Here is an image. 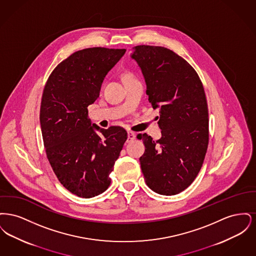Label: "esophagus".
I'll list each match as a JSON object with an SVG mask.
<instances>
[{
    "instance_id": "esophagus-1",
    "label": "esophagus",
    "mask_w": 256,
    "mask_h": 256,
    "mask_svg": "<svg viewBox=\"0 0 256 256\" xmlns=\"http://www.w3.org/2000/svg\"><path fill=\"white\" fill-rule=\"evenodd\" d=\"M136 135L132 132H128V142H132L135 139Z\"/></svg>"
}]
</instances>
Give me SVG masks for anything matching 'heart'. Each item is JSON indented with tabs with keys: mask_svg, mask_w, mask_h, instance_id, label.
Segmentation results:
<instances>
[{
	"mask_svg": "<svg viewBox=\"0 0 256 256\" xmlns=\"http://www.w3.org/2000/svg\"><path fill=\"white\" fill-rule=\"evenodd\" d=\"M135 76H134V74L132 73H130V72H128V73L124 74V80H132V78H134Z\"/></svg>",
	"mask_w": 256,
	"mask_h": 256,
	"instance_id": "obj_1",
	"label": "heart"
}]
</instances>
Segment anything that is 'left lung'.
<instances>
[{
	"label": "left lung",
	"instance_id": "obj_1",
	"mask_svg": "<svg viewBox=\"0 0 256 256\" xmlns=\"http://www.w3.org/2000/svg\"><path fill=\"white\" fill-rule=\"evenodd\" d=\"M154 108H159L158 141L146 134L140 158L146 185L160 195H176L195 180L206 158L209 130L202 82L195 69L174 52L150 45L134 48Z\"/></svg>",
	"mask_w": 256,
	"mask_h": 256
}]
</instances>
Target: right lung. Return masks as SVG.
Instances as JSON below:
<instances>
[{
  "mask_svg": "<svg viewBox=\"0 0 256 256\" xmlns=\"http://www.w3.org/2000/svg\"><path fill=\"white\" fill-rule=\"evenodd\" d=\"M124 52L102 47L78 50L54 69L43 90L39 119L47 158L60 182L80 198L110 187V172L128 139L122 126L91 124L87 110Z\"/></svg>",
  "mask_w": 256,
  "mask_h": 256,
  "instance_id": "right-lung-1",
  "label": "right lung"
}]
</instances>
